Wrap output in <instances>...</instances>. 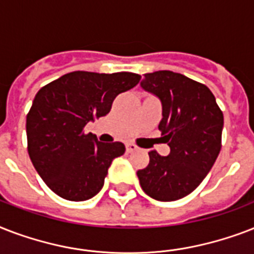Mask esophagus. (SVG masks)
<instances>
[{"mask_svg":"<svg viewBox=\"0 0 254 254\" xmlns=\"http://www.w3.org/2000/svg\"><path fill=\"white\" fill-rule=\"evenodd\" d=\"M125 146H127V153H133V151H135V150H137V149H138V146H137V145H134V143H131V142L127 143Z\"/></svg>","mask_w":254,"mask_h":254,"instance_id":"obj_1","label":"esophagus"}]
</instances>
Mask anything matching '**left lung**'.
<instances>
[{
  "instance_id": "8db88e82",
  "label": "left lung",
  "mask_w": 254,
  "mask_h": 254,
  "mask_svg": "<svg viewBox=\"0 0 254 254\" xmlns=\"http://www.w3.org/2000/svg\"><path fill=\"white\" fill-rule=\"evenodd\" d=\"M141 87L162 103L158 129L170 154L151 150L149 165L137 171L139 185L155 200H178L192 192L212 169L221 149L223 112L208 87L182 73H145Z\"/></svg>"
}]
</instances>
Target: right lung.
<instances>
[{"label": "right lung", "instance_id": "right-lung-1", "mask_svg": "<svg viewBox=\"0 0 254 254\" xmlns=\"http://www.w3.org/2000/svg\"><path fill=\"white\" fill-rule=\"evenodd\" d=\"M131 72L75 71L42 87L26 117L27 151L51 191L72 201L88 200L103 189L123 142L104 143L84 133L89 121L108 115L116 96L138 84Z\"/></svg>", "mask_w": 254, "mask_h": 254}]
</instances>
